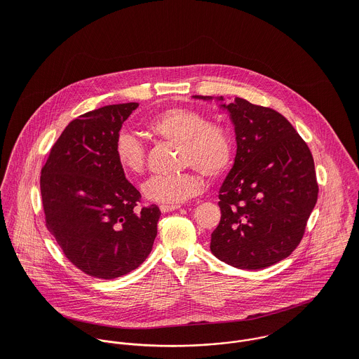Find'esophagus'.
I'll return each instance as SVG.
<instances>
[{
	"mask_svg": "<svg viewBox=\"0 0 359 359\" xmlns=\"http://www.w3.org/2000/svg\"><path fill=\"white\" fill-rule=\"evenodd\" d=\"M181 205H160V210L161 212H170V211H174L177 208H180Z\"/></svg>",
	"mask_w": 359,
	"mask_h": 359,
	"instance_id": "esophagus-1",
	"label": "esophagus"
}]
</instances>
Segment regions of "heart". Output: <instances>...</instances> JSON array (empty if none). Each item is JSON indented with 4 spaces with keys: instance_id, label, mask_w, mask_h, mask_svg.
<instances>
[{
    "instance_id": "b5f03b06",
    "label": "heart",
    "mask_w": 359,
    "mask_h": 359,
    "mask_svg": "<svg viewBox=\"0 0 359 359\" xmlns=\"http://www.w3.org/2000/svg\"><path fill=\"white\" fill-rule=\"evenodd\" d=\"M154 138L181 147L180 163L191 168L175 175H154L144 185V195L156 203L175 205L198 195L203 177L215 180L224 175L233 160V140L221 124L207 121L194 109L174 106L160 111L148 123ZM120 167L128 174H142L147 167V149L131 133L121 131L114 144Z\"/></svg>"
}]
</instances>
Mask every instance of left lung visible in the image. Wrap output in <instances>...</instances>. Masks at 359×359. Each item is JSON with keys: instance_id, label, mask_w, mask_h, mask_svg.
<instances>
[{"instance_id": "1", "label": "left lung", "mask_w": 359, "mask_h": 359, "mask_svg": "<svg viewBox=\"0 0 359 359\" xmlns=\"http://www.w3.org/2000/svg\"><path fill=\"white\" fill-rule=\"evenodd\" d=\"M222 107L238 149L219 189L221 219L210 250L235 268L262 269L290 256L304 236L319 192L313 158L279 111L243 98Z\"/></svg>"}]
</instances>
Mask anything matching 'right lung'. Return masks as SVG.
<instances>
[{
  "label": "right lung",
  "instance_id": "right-lung-1",
  "mask_svg": "<svg viewBox=\"0 0 359 359\" xmlns=\"http://www.w3.org/2000/svg\"><path fill=\"white\" fill-rule=\"evenodd\" d=\"M137 102L107 104L69 123L41 168L46 225L65 257L84 273L114 279L149 256L160 210L142 207L114 144Z\"/></svg>",
  "mask_w": 359,
  "mask_h": 359
}]
</instances>
